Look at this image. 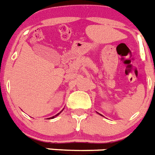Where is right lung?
Masks as SVG:
<instances>
[{
  "label": "right lung",
  "instance_id": "right-lung-1",
  "mask_svg": "<svg viewBox=\"0 0 155 155\" xmlns=\"http://www.w3.org/2000/svg\"><path fill=\"white\" fill-rule=\"evenodd\" d=\"M59 113H61V111L59 112ZM59 114H56V115L53 116V117H51V118H54V117H56V116H57V115H59ZM48 119H49V118H48Z\"/></svg>",
  "mask_w": 155,
  "mask_h": 155
}]
</instances>
